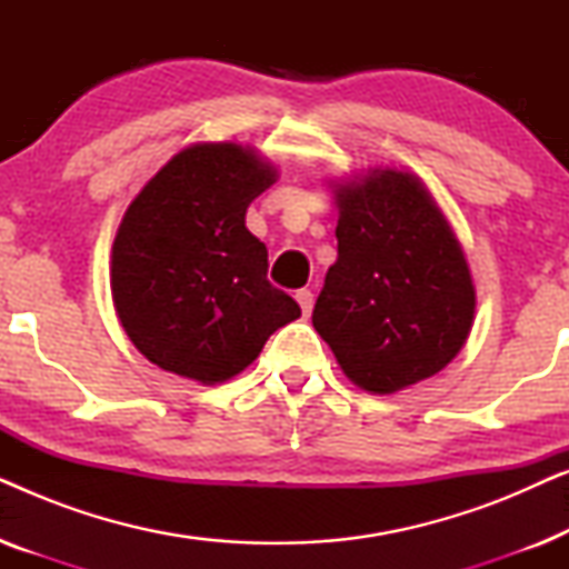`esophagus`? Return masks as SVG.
<instances>
[{
    "label": "esophagus",
    "instance_id": "1",
    "mask_svg": "<svg viewBox=\"0 0 569 569\" xmlns=\"http://www.w3.org/2000/svg\"><path fill=\"white\" fill-rule=\"evenodd\" d=\"M295 300H298V306L302 310V316H310V310H313V292L310 290H298L295 292Z\"/></svg>",
    "mask_w": 569,
    "mask_h": 569
}]
</instances>
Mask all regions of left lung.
I'll use <instances>...</instances> for the list:
<instances>
[{"instance_id":"left-lung-1","label":"left lung","mask_w":569,"mask_h":569,"mask_svg":"<svg viewBox=\"0 0 569 569\" xmlns=\"http://www.w3.org/2000/svg\"><path fill=\"white\" fill-rule=\"evenodd\" d=\"M337 261L313 326L362 391L391 396L446 368L469 339L477 290L448 217L422 178L368 168L329 181Z\"/></svg>"}]
</instances>
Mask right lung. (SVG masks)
<instances>
[{
    "mask_svg": "<svg viewBox=\"0 0 569 569\" xmlns=\"http://www.w3.org/2000/svg\"><path fill=\"white\" fill-rule=\"evenodd\" d=\"M279 178L251 144L176 152L123 212L111 253L116 316L158 368L217 386L243 372L300 306L267 279L246 209Z\"/></svg>",
    "mask_w": 569,
    "mask_h": 569,
    "instance_id": "right-lung-1",
    "label": "right lung"
}]
</instances>
